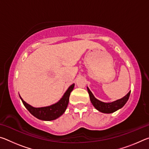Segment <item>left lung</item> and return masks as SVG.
I'll return each mask as SVG.
<instances>
[{
  "instance_id": "left-lung-1",
  "label": "left lung",
  "mask_w": 149,
  "mask_h": 149,
  "mask_svg": "<svg viewBox=\"0 0 149 149\" xmlns=\"http://www.w3.org/2000/svg\"><path fill=\"white\" fill-rule=\"evenodd\" d=\"M87 91L89 95L91 102L93 105L94 106V107L97 110H99V112L106 113V114L113 113L116 110L120 109L121 108H122L125 104V103L127 102L128 99H129L131 93V91H130L125 97H123L120 99L115 100V101H113L112 102H104L96 99L88 87Z\"/></svg>"
}]
</instances>
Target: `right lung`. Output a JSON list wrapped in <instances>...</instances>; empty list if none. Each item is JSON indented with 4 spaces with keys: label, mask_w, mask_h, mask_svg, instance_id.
Masks as SVG:
<instances>
[{
    "label": "right lung",
    "mask_w": 149,
    "mask_h": 149,
    "mask_svg": "<svg viewBox=\"0 0 149 149\" xmlns=\"http://www.w3.org/2000/svg\"><path fill=\"white\" fill-rule=\"evenodd\" d=\"M74 84L70 85L58 102H57L54 104L48 106V107L35 108L25 102L22 99V98L20 97V95L19 97L22 102H23L24 105L25 106V107L35 118L41 120L51 121L57 119L58 118L61 116L64 113L67 108L68 104L70 93L74 89Z\"/></svg>",
    "instance_id": "obj_1"
}]
</instances>
